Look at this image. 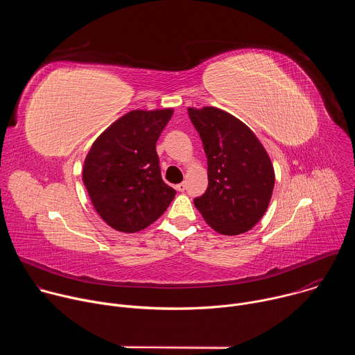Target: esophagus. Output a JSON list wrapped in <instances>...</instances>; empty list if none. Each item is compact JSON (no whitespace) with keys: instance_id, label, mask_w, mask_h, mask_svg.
Returning a JSON list of instances; mask_svg holds the SVG:
<instances>
[{"instance_id":"1","label":"esophagus","mask_w":355,"mask_h":355,"mask_svg":"<svg viewBox=\"0 0 355 355\" xmlns=\"http://www.w3.org/2000/svg\"><path fill=\"white\" fill-rule=\"evenodd\" d=\"M175 188H177V191H180V192H184V191L187 189V184H185V182H181V184H178Z\"/></svg>"}]
</instances>
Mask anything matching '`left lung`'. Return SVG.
<instances>
[{
	"mask_svg": "<svg viewBox=\"0 0 355 355\" xmlns=\"http://www.w3.org/2000/svg\"><path fill=\"white\" fill-rule=\"evenodd\" d=\"M188 115L208 159V188L193 205L220 234L250 230L264 216L274 189L268 153L247 125L219 108H188Z\"/></svg>",
	"mask_w": 355,
	"mask_h": 355,
	"instance_id": "1",
	"label": "left lung"
}]
</instances>
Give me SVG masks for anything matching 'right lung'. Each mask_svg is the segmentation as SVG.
I'll use <instances>...</instances> for the list:
<instances>
[{
	"label": "right lung",
	"mask_w": 355,
	"mask_h": 355,
	"mask_svg": "<svg viewBox=\"0 0 355 355\" xmlns=\"http://www.w3.org/2000/svg\"><path fill=\"white\" fill-rule=\"evenodd\" d=\"M173 110L130 111L92 143L83 181L98 215L123 233L143 230L168 208L175 189L162 178L156 143Z\"/></svg>",
	"instance_id": "add662e5"
}]
</instances>
